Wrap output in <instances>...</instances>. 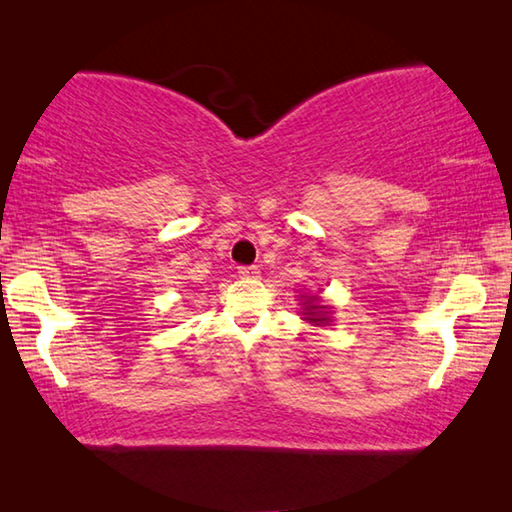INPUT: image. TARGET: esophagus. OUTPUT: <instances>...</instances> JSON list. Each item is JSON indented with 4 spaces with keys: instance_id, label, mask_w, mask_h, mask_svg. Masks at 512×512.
Here are the masks:
<instances>
[{
    "instance_id": "obj_1",
    "label": "esophagus",
    "mask_w": 512,
    "mask_h": 512,
    "mask_svg": "<svg viewBox=\"0 0 512 512\" xmlns=\"http://www.w3.org/2000/svg\"><path fill=\"white\" fill-rule=\"evenodd\" d=\"M237 271H239V275H241V277H257V275H259V266H255V264H250V266H239Z\"/></svg>"
}]
</instances>
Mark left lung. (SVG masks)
<instances>
[{"label": "left lung", "instance_id": "1", "mask_svg": "<svg viewBox=\"0 0 512 512\" xmlns=\"http://www.w3.org/2000/svg\"><path fill=\"white\" fill-rule=\"evenodd\" d=\"M316 309H325V307L311 305V307H309V318H307V320H311V323H323V320H327V318H323V316H316Z\"/></svg>", "mask_w": 512, "mask_h": 512}]
</instances>
